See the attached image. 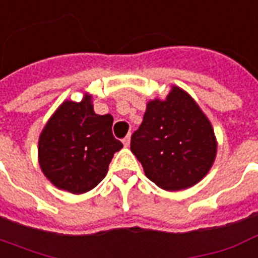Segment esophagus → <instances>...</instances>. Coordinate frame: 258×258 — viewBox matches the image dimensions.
<instances>
[{"label":"esophagus","mask_w":258,"mask_h":258,"mask_svg":"<svg viewBox=\"0 0 258 258\" xmlns=\"http://www.w3.org/2000/svg\"><path fill=\"white\" fill-rule=\"evenodd\" d=\"M130 142H131V137H130V135H127V137H125V138L123 139L124 146H125V148H128V146H130Z\"/></svg>","instance_id":"1"}]
</instances>
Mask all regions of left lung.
Listing matches in <instances>:
<instances>
[{
	"label": "left lung",
	"mask_w": 258,
	"mask_h": 258,
	"mask_svg": "<svg viewBox=\"0 0 258 258\" xmlns=\"http://www.w3.org/2000/svg\"><path fill=\"white\" fill-rule=\"evenodd\" d=\"M131 152L158 187L179 191L207 176L216 158L217 141L196 100L172 86L164 100L148 102L144 121L131 137Z\"/></svg>",
	"instance_id": "1"
}]
</instances>
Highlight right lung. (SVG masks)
<instances>
[{
    "mask_svg": "<svg viewBox=\"0 0 258 258\" xmlns=\"http://www.w3.org/2000/svg\"><path fill=\"white\" fill-rule=\"evenodd\" d=\"M113 117L97 114L93 95L66 100L51 114L38 139V163L60 190L83 194L102 180L123 144L112 134Z\"/></svg>",
    "mask_w": 258,
    "mask_h": 258,
    "instance_id": "right-lung-1",
    "label": "right lung"
}]
</instances>
